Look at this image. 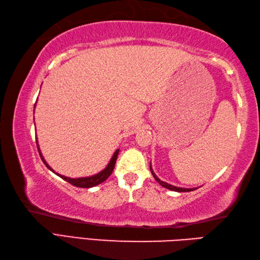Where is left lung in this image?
<instances>
[{"label":"left lung","instance_id":"obj_1","mask_svg":"<svg viewBox=\"0 0 260 260\" xmlns=\"http://www.w3.org/2000/svg\"><path fill=\"white\" fill-rule=\"evenodd\" d=\"M150 169H151V172H152V174H153V176H154V179H155L159 184H161L162 186H164V187H167V189H169V190H172V191H176V192H190V191H193L194 189H184V187H178V186H173V185H171V184H169V183H165V182H163V181H161L159 180L157 176L154 174V172H153V170H152V168H151V165H150Z\"/></svg>","mask_w":260,"mask_h":260}]
</instances>
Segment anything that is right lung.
I'll list each match as a JSON object with an SVG mask.
<instances>
[{"label":"right lung","mask_w":260,"mask_h":260,"mask_svg":"<svg viewBox=\"0 0 260 260\" xmlns=\"http://www.w3.org/2000/svg\"><path fill=\"white\" fill-rule=\"evenodd\" d=\"M38 151H39V154H40V157L42 159V162L46 164V167L48 169H50L51 171H53L49 165L47 164V162L45 161V158H43V156L41 155V152L40 150H39V146H38ZM118 153H119V150L116 151L114 153V155L112 157V159H110L109 164L106 167V169L103 170L101 173H98L96 175H92V176H89V178H79V179H70V178H67V176H63V175H59L60 178H62L63 180H66L67 182H69L70 184H73L77 187H91V186H95V185H98L101 184L102 182H104L105 180H106L108 176L112 174L113 170L115 168V163H116V159H117V156H118Z\"/></svg>","instance_id":"1"}]
</instances>
